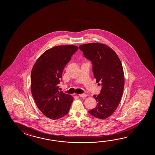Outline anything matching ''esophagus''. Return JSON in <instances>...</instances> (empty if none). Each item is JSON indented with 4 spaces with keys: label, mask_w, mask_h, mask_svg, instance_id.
Returning a JSON list of instances; mask_svg holds the SVG:
<instances>
[{
    "label": "esophagus",
    "mask_w": 155,
    "mask_h": 155,
    "mask_svg": "<svg viewBox=\"0 0 155 155\" xmlns=\"http://www.w3.org/2000/svg\"><path fill=\"white\" fill-rule=\"evenodd\" d=\"M79 96L81 97H85L87 96V94H80Z\"/></svg>",
    "instance_id": "esophagus-1"
}]
</instances>
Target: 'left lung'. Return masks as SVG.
Returning <instances> with one entry per match:
<instances>
[{
  "label": "left lung",
  "instance_id": "left-lung-1",
  "mask_svg": "<svg viewBox=\"0 0 155 155\" xmlns=\"http://www.w3.org/2000/svg\"><path fill=\"white\" fill-rule=\"evenodd\" d=\"M79 48L91 61L94 77L102 86L101 94L94 96L96 107L89 111V114L97 118L106 119L117 109L123 93L124 74L122 63L116 52L104 44H86Z\"/></svg>",
  "mask_w": 155,
  "mask_h": 155
}]
</instances>
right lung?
I'll list each match as a JSON object with an SVG mask.
<instances>
[{
    "label": "right lung",
    "instance_id": "obj_1",
    "mask_svg": "<svg viewBox=\"0 0 155 155\" xmlns=\"http://www.w3.org/2000/svg\"><path fill=\"white\" fill-rule=\"evenodd\" d=\"M78 49L74 45L54 46L44 52L31 74V93L38 109L51 119L68 114L74 98L59 91L64 68Z\"/></svg>",
    "mask_w": 155,
    "mask_h": 155
}]
</instances>
